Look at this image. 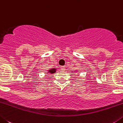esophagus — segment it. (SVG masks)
<instances>
[{
  "instance_id": "esophagus-1",
  "label": "esophagus",
  "mask_w": 123,
  "mask_h": 123,
  "mask_svg": "<svg viewBox=\"0 0 123 123\" xmlns=\"http://www.w3.org/2000/svg\"><path fill=\"white\" fill-rule=\"evenodd\" d=\"M65 69H66V68H65V67H64V66H62V67H61V70L62 71H64V70H65Z\"/></svg>"
}]
</instances>
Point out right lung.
Instances as JSON below:
<instances>
[{
    "mask_svg": "<svg viewBox=\"0 0 123 123\" xmlns=\"http://www.w3.org/2000/svg\"><path fill=\"white\" fill-rule=\"evenodd\" d=\"M56 68H51V69H49L48 70V73L49 74H53V73L56 72Z\"/></svg>",
    "mask_w": 123,
    "mask_h": 123,
    "instance_id": "right-lung-1",
    "label": "right lung"
}]
</instances>
